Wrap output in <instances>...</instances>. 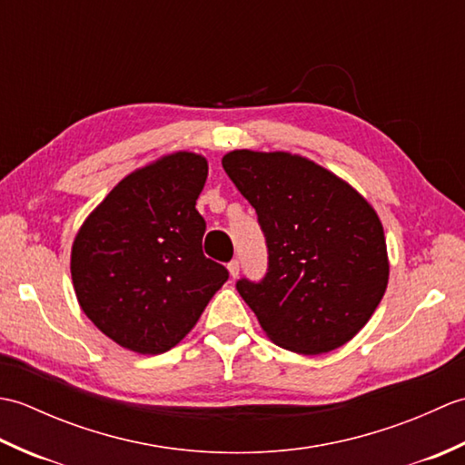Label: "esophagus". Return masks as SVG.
I'll return each instance as SVG.
<instances>
[{"mask_svg":"<svg viewBox=\"0 0 465 465\" xmlns=\"http://www.w3.org/2000/svg\"><path fill=\"white\" fill-rule=\"evenodd\" d=\"M227 270H230L232 278H238V273H240V262H238V260H232L230 263H227Z\"/></svg>","mask_w":465,"mask_h":465,"instance_id":"obj_1","label":"esophagus"}]
</instances>
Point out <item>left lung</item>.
Masks as SVG:
<instances>
[{
  "label": "left lung",
  "instance_id": "1",
  "mask_svg": "<svg viewBox=\"0 0 465 465\" xmlns=\"http://www.w3.org/2000/svg\"><path fill=\"white\" fill-rule=\"evenodd\" d=\"M222 165L258 213L268 245L263 278L235 282L263 331L305 355L350 341L388 288L378 213L305 157L238 150L223 155Z\"/></svg>",
  "mask_w": 465,
  "mask_h": 465
}]
</instances>
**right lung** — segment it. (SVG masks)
<instances>
[{"label":"right lung","instance_id":"add662e5","mask_svg":"<svg viewBox=\"0 0 465 465\" xmlns=\"http://www.w3.org/2000/svg\"><path fill=\"white\" fill-rule=\"evenodd\" d=\"M205 177L202 155H167L117 183L77 233V302L122 348L172 350L230 278L202 250L205 220L195 200Z\"/></svg>","mask_w":465,"mask_h":465}]
</instances>
